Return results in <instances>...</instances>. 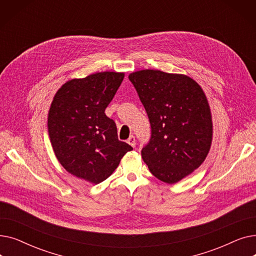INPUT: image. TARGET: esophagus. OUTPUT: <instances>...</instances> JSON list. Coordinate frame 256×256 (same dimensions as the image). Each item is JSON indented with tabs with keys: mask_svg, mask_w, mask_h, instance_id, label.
<instances>
[{
	"mask_svg": "<svg viewBox=\"0 0 256 256\" xmlns=\"http://www.w3.org/2000/svg\"><path fill=\"white\" fill-rule=\"evenodd\" d=\"M126 142H128L130 146H132V147L136 146V139H135V137H134V136H130V137L126 140Z\"/></svg>",
	"mask_w": 256,
	"mask_h": 256,
	"instance_id": "1",
	"label": "esophagus"
}]
</instances>
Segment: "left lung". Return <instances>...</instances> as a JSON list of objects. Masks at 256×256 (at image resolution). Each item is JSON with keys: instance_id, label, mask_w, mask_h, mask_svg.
<instances>
[{"instance_id": "1", "label": "left lung", "mask_w": 256, "mask_h": 256, "mask_svg": "<svg viewBox=\"0 0 256 256\" xmlns=\"http://www.w3.org/2000/svg\"><path fill=\"white\" fill-rule=\"evenodd\" d=\"M128 78L152 126L142 158L158 180L176 184L202 164L210 152L212 121L206 94L186 74L143 70Z\"/></svg>"}]
</instances>
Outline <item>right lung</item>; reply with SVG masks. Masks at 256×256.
Instances as JSON below:
<instances>
[{
    "instance_id": "right-lung-1",
    "label": "right lung",
    "mask_w": 256,
    "mask_h": 256,
    "mask_svg": "<svg viewBox=\"0 0 256 256\" xmlns=\"http://www.w3.org/2000/svg\"><path fill=\"white\" fill-rule=\"evenodd\" d=\"M124 78L104 72L70 80L56 92L48 116L52 150L63 168L91 184H100L132 147L119 141L114 120L104 114Z\"/></svg>"
}]
</instances>
